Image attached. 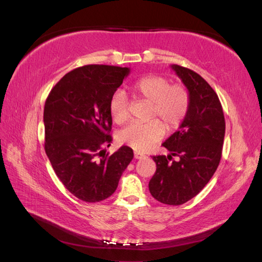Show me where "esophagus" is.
Segmentation results:
<instances>
[{"mask_svg": "<svg viewBox=\"0 0 262 262\" xmlns=\"http://www.w3.org/2000/svg\"><path fill=\"white\" fill-rule=\"evenodd\" d=\"M134 158H135L136 160H140V159H144V158H145V155L141 154L140 152H135V153H134Z\"/></svg>", "mask_w": 262, "mask_h": 262, "instance_id": "obj_1", "label": "esophagus"}]
</instances>
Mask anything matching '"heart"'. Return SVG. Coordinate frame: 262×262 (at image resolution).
I'll use <instances>...</instances> for the list:
<instances>
[{
  "label": "heart",
  "mask_w": 262,
  "mask_h": 262,
  "mask_svg": "<svg viewBox=\"0 0 262 262\" xmlns=\"http://www.w3.org/2000/svg\"><path fill=\"white\" fill-rule=\"evenodd\" d=\"M133 90L152 103V117H159L169 130H174L185 120L190 104L187 89L181 84H171L163 76L149 75L138 80ZM109 111L116 124H124L129 118L127 98L122 92L115 93L109 102ZM163 123V124H164ZM158 119L148 122H133L119 134L121 143L136 151H148L162 140L164 126Z\"/></svg>",
  "instance_id": "1"
}]
</instances>
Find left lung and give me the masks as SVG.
Listing matches in <instances>:
<instances>
[{
    "instance_id": "obj_1",
    "label": "left lung",
    "mask_w": 262,
    "mask_h": 262,
    "mask_svg": "<svg viewBox=\"0 0 262 262\" xmlns=\"http://www.w3.org/2000/svg\"><path fill=\"white\" fill-rule=\"evenodd\" d=\"M190 97L179 130L162 145L170 154L152 157L157 163L148 189L158 202L178 206L203 190L220 164L225 135L223 108L207 82L196 72L171 65Z\"/></svg>"
}]
</instances>
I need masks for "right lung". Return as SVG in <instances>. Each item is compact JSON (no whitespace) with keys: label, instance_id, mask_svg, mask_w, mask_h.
<instances>
[{"label":"right lung","instance_id":"1","mask_svg":"<svg viewBox=\"0 0 262 262\" xmlns=\"http://www.w3.org/2000/svg\"><path fill=\"white\" fill-rule=\"evenodd\" d=\"M128 68L85 65L69 72L49 92L43 109L45 151L68 190L86 203L107 199L134 158L121 146L109 155V102Z\"/></svg>","mask_w":262,"mask_h":262}]
</instances>
